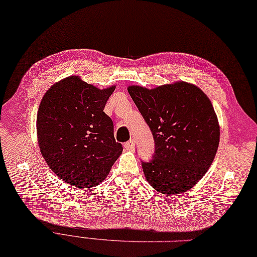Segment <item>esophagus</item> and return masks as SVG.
Wrapping results in <instances>:
<instances>
[{
    "label": "esophagus",
    "instance_id": "34e87169",
    "mask_svg": "<svg viewBox=\"0 0 257 257\" xmlns=\"http://www.w3.org/2000/svg\"><path fill=\"white\" fill-rule=\"evenodd\" d=\"M134 147H135V143H134L133 140H130V141H127L126 143L124 144V148L126 150H133Z\"/></svg>",
    "mask_w": 257,
    "mask_h": 257
}]
</instances>
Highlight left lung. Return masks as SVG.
Here are the masks:
<instances>
[{
	"mask_svg": "<svg viewBox=\"0 0 257 257\" xmlns=\"http://www.w3.org/2000/svg\"><path fill=\"white\" fill-rule=\"evenodd\" d=\"M127 90L154 140L152 159L141 161L148 182L164 195L189 190L205 176L218 149L219 125L211 101L183 81Z\"/></svg>",
	"mask_w": 257,
	"mask_h": 257,
	"instance_id": "obj_1",
	"label": "left lung"
}]
</instances>
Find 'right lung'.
I'll return each mask as SVG.
<instances>
[{"label":"right lung","instance_id":"add662e5","mask_svg":"<svg viewBox=\"0 0 257 257\" xmlns=\"http://www.w3.org/2000/svg\"><path fill=\"white\" fill-rule=\"evenodd\" d=\"M114 89L100 90L72 76L43 96L37 115L39 147L49 168L68 185H99L122 153L113 120L104 112Z\"/></svg>","mask_w":257,"mask_h":257}]
</instances>
